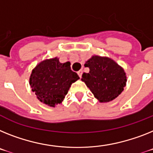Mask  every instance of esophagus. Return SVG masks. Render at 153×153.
Wrapping results in <instances>:
<instances>
[{
    "instance_id": "esophagus-1",
    "label": "esophagus",
    "mask_w": 153,
    "mask_h": 153,
    "mask_svg": "<svg viewBox=\"0 0 153 153\" xmlns=\"http://www.w3.org/2000/svg\"><path fill=\"white\" fill-rule=\"evenodd\" d=\"M78 74H79V76L80 77V78H82V71L80 70L79 71H78Z\"/></svg>"
}]
</instances>
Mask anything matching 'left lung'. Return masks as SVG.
Masks as SVG:
<instances>
[{
    "mask_svg": "<svg viewBox=\"0 0 153 153\" xmlns=\"http://www.w3.org/2000/svg\"><path fill=\"white\" fill-rule=\"evenodd\" d=\"M85 67L89 68V72L83 73L82 81L100 102L112 101L124 90L126 74L114 60L95 55L85 62Z\"/></svg>",
    "mask_w": 153,
    "mask_h": 153,
    "instance_id": "obj_1",
    "label": "left lung"
}]
</instances>
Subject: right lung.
Segmentation results:
<instances>
[{"label":"right lung","mask_w":153,"mask_h":153,"mask_svg":"<svg viewBox=\"0 0 153 153\" xmlns=\"http://www.w3.org/2000/svg\"><path fill=\"white\" fill-rule=\"evenodd\" d=\"M79 79L71 70L70 63H61L57 57L45 60L32 71L29 85L37 99L54 107L64 100L73 82Z\"/></svg>","instance_id":"obj_1"}]
</instances>
